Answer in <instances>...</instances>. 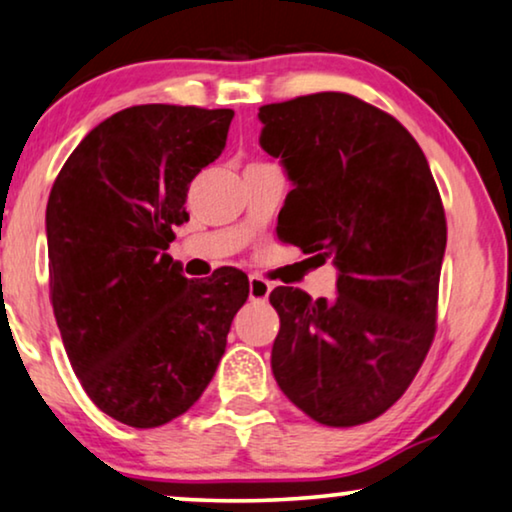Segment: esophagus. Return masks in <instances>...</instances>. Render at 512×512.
<instances>
[{"mask_svg": "<svg viewBox=\"0 0 512 512\" xmlns=\"http://www.w3.org/2000/svg\"><path fill=\"white\" fill-rule=\"evenodd\" d=\"M271 292V283L264 281L262 276H250L248 281V295L252 302H267Z\"/></svg>", "mask_w": 512, "mask_h": 512, "instance_id": "obj_1", "label": "esophagus"}]
</instances>
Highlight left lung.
Segmentation results:
<instances>
[{
    "instance_id": "obj_1",
    "label": "left lung",
    "mask_w": 512,
    "mask_h": 512,
    "mask_svg": "<svg viewBox=\"0 0 512 512\" xmlns=\"http://www.w3.org/2000/svg\"><path fill=\"white\" fill-rule=\"evenodd\" d=\"M260 121L262 149L295 185L278 236L339 269L332 302L271 292L281 318L271 370L318 424H367L407 391L433 344L447 245L440 192L410 131L356 95L271 102Z\"/></svg>"
}]
</instances>
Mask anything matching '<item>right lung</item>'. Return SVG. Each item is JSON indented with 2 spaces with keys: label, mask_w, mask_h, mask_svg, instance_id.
<instances>
[{
  "label": "right lung",
  "mask_w": 512,
  "mask_h": 512,
  "mask_svg": "<svg viewBox=\"0 0 512 512\" xmlns=\"http://www.w3.org/2000/svg\"><path fill=\"white\" fill-rule=\"evenodd\" d=\"M231 119L194 105L121 109L53 182L46 236L60 337L88 398L126 426H163L201 398L248 299L243 271L194 281L166 252Z\"/></svg>",
  "instance_id": "1"
}]
</instances>
